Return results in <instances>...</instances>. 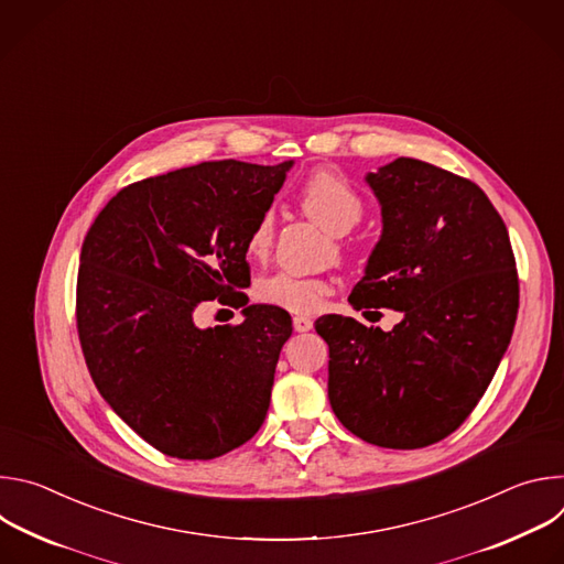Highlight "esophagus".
<instances>
[{
	"label": "esophagus",
	"instance_id": "obj_1",
	"mask_svg": "<svg viewBox=\"0 0 564 564\" xmlns=\"http://www.w3.org/2000/svg\"><path fill=\"white\" fill-rule=\"evenodd\" d=\"M292 324H294V330H296V333H307V330H312V321H310L307 316H294Z\"/></svg>",
	"mask_w": 564,
	"mask_h": 564
}]
</instances>
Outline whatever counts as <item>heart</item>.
Returning <instances> with one entry per match:
<instances>
[{"instance_id":"heart-1","label":"heart","mask_w":564,"mask_h":564,"mask_svg":"<svg viewBox=\"0 0 564 564\" xmlns=\"http://www.w3.org/2000/svg\"><path fill=\"white\" fill-rule=\"evenodd\" d=\"M299 200L310 218H314L321 227H326L333 234H346L359 223L364 214V200L357 189L344 176L326 170L314 172L301 185ZM272 214H263L248 234V254L252 259H265L272 248ZM257 294L263 303L299 314H312L324 305V299L330 294V283L294 272H276L259 283Z\"/></svg>"}]
</instances>
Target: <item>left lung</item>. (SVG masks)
<instances>
[{
    "label": "left lung",
    "instance_id": "left-lung-1",
    "mask_svg": "<svg viewBox=\"0 0 564 564\" xmlns=\"http://www.w3.org/2000/svg\"><path fill=\"white\" fill-rule=\"evenodd\" d=\"M381 236L350 294L401 312L390 330L321 316L328 397L368 444L422 448L451 435L489 388L513 335L518 272L505 220L475 183L415 158L366 174Z\"/></svg>",
    "mask_w": 564,
    "mask_h": 564
}]
</instances>
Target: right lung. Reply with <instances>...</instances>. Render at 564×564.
Masks as SVG:
<instances>
[{
	"mask_svg": "<svg viewBox=\"0 0 564 564\" xmlns=\"http://www.w3.org/2000/svg\"><path fill=\"white\" fill-rule=\"evenodd\" d=\"M294 160L263 167L218 160L120 189L91 225L77 272L79 344L107 404L144 442L214 459L261 429L285 310L248 303L246 240ZM218 295L243 306L238 327L198 329Z\"/></svg>",
	"mask_w": 564,
	"mask_h": 564,
	"instance_id": "1",
	"label": "right lung"
}]
</instances>
